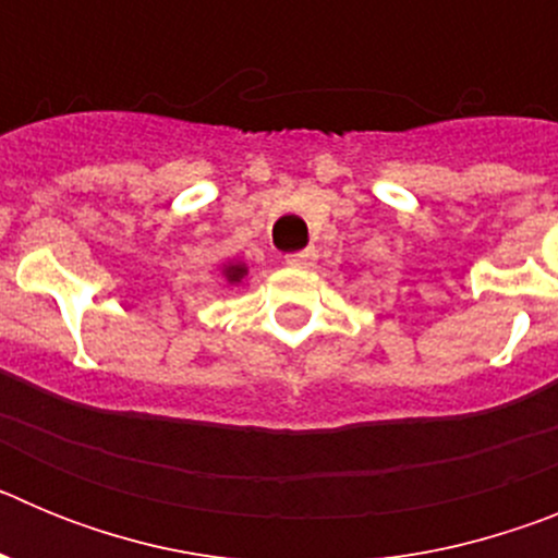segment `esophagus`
<instances>
[{
    "instance_id": "1",
    "label": "esophagus",
    "mask_w": 558,
    "mask_h": 558,
    "mask_svg": "<svg viewBox=\"0 0 558 558\" xmlns=\"http://www.w3.org/2000/svg\"><path fill=\"white\" fill-rule=\"evenodd\" d=\"M315 248H304V251H295V254H288V265H295V268H307V265L315 263Z\"/></svg>"
}]
</instances>
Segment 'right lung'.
<instances>
[{
    "label": "right lung",
    "instance_id": "add662e5",
    "mask_svg": "<svg viewBox=\"0 0 558 558\" xmlns=\"http://www.w3.org/2000/svg\"><path fill=\"white\" fill-rule=\"evenodd\" d=\"M245 274V268L243 265H229V268H226V276H229V282H240V276Z\"/></svg>",
    "mask_w": 558,
    "mask_h": 558
}]
</instances>
